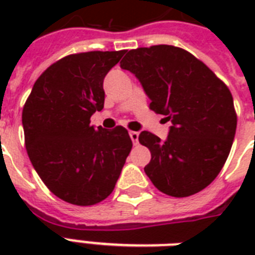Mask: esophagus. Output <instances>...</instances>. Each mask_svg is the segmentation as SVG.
Masks as SVG:
<instances>
[{"mask_svg": "<svg viewBox=\"0 0 255 255\" xmlns=\"http://www.w3.org/2000/svg\"><path fill=\"white\" fill-rule=\"evenodd\" d=\"M129 137H131L132 143L133 144H137L139 143V133L136 131H131L129 132Z\"/></svg>", "mask_w": 255, "mask_h": 255, "instance_id": "esophagus-1", "label": "esophagus"}]
</instances>
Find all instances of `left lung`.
Listing matches in <instances>:
<instances>
[{"mask_svg": "<svg viewBox=\"0 0 255 255\" xmlns=\"http://www.w3.org/2000/svg\"><path fill=\"white\" fill-rule=\"evenodd\" d=\"M120 67L137 78L149 108L172 123L165 140L148 131L139 135L151 151L144 172L152 184L172 197L206 188L224 167L236 135L229 88L192 54L169 45L129 50Z\"/></svg>", "mask_w": 255, "mask_h": 255, "instance_id": "1", "label": "left lung"}]
</instances>
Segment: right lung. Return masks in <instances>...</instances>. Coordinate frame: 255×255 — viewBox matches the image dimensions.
I'll return each instance as SVG.
<instances>
[{"instance_id": "1", "label": "right lung", "mask_w": 255, "mask_h": 255, "mask_svg": "<svg viewBox=\"0 0 255 255\" xmlns=\"http://www.w3.org/2000/svg\"><path fill=\"white\" fill-rule=\"evenodd\" d=\"M122 51L67 55L34 83L22 111L29 159L57 197L88 206L112 193L129 155L128 131L90 124L104 106L103 81Z\"/></svg>"}]
</instances>
